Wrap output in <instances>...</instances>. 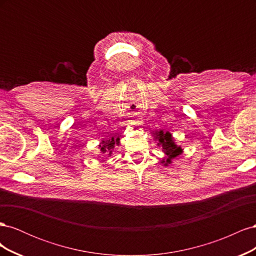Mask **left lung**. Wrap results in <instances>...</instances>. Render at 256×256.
<instances>
[{
    "instance_id": "8db88e82",
    "label": "left lung",
    "mask_w": 256,
    "mask_h": 256,
    "mask_svg": "<svg viewBox=\"0 0 256 256\" xmlns=\"http://www.w3.org/2000/svg\"><path fill=\"white\" fill-rule=\"evenodd\" d=\"M156 138L159 141L158 145H161L162 152L166 154V159L162 160V164L164 166H168L172 162V159L180 156L182 154V147L177 146L174 143V140L172 138V134L170 132H164V131H159L156 132Z\"/></svg>"
}]
</instances>
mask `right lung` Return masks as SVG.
Here are the masks:
<instances>
[{"instance_id":"add662e5","label":"right lung","mask_w":256,"mask_h":256,"mask_svg":"<svg viewBox=\"0 0 256 256\" xmlns=\"http://www.w3.org/2000/svg\"><path fill=\"white\" fill-rule=\"evenodd\" d=\"M118 143H120L118 138H116V140H115L114 138H108V140H104V141L100 143L99 148L104 154L106 152V154H111L113 150H114V147H115V144L118 145Z\"/></svg>"}]
</instances>
